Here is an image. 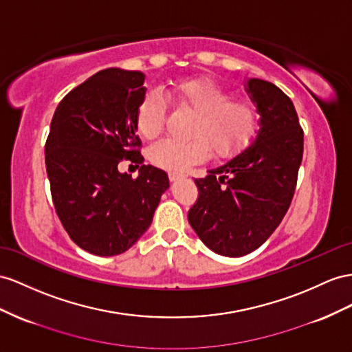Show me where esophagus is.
I'll list each match as a JSON object with an SVG mask.
<instances>
[{"label":"esophagus","instance_id":"esophagus-1","mask_svg":"<svg viewBox=\"0 0 352 352\" xmlns=\"http://www.w3.org/2000/svg\"><path fill=\"white\" fill-rule=\"evenodd\" d=\"M179 178H184L183 173H169V179H170V182H178Z\"/></svg>","mask_w":352,"mask_h":352}]
</instances>
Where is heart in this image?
Returning a JSON list of instances; mask_svg holds the SVG:
<instances>
[{
	"label": "heart",
	"instance_id": "1",
	"mask_svg": "<svg viewBox=\"0 0 352 352\" xmlns=\"http://www.w3.org/2000/svg\"><path fill=\"white\" fill-rule=\"evenodd\" d=\"M166 98L175 108L195 113L187 141L164 140L150 148L153 164L169 170H184L206 157L208 150L219 159L235 156L253 140L258 113L248 99L230 98L229 90L211 78H187L168 89ZM166 120L164 102L156 95L144 96L135 124L144 138L153 140Z\"/></svg>",
	"mask_w": 352,
	"mask_h": 352
}]
</instances>
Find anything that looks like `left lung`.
<instances>
[{
    "label": "left lung",
    "instance_id": "obj_1",
    "mask_svg": "<svg viewBox=\"0 0 352 352\" xmlns=\"http://www.w3.org/2000/svg\"><path fill=\"white\" fill-rule=\"evenodd\" d=\"M247 92L260 113L256 141L205 178L188 223L214 253L241 257L272 235L290 208L303 157V129L292 99L275 85L250 78Z\"/></svg>",
    "mask_w": 352,
    "mask_h": 352
}]
</instances>
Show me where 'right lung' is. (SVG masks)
<instances>
[{
  "label": "right lung",
  "mask_w": 352,
  "mask_h": 352,
  "mask_svg": "<svg viewBox=\"0 0 352 352\" xmlns=\"http://www.w3.org/2000/svg\"><path fill=\"white\" fill-rule=\"evenodd\" d=\"M140 71L107 68L59 102L46 141L52 199L69 238L95 256H117L146 232L169 187L164 169L142 165L135 114L146 95ZM123 160L141 164L132 179Z\"/></svg>",
  "instance_id": "add662e5"
}]
</instances>
